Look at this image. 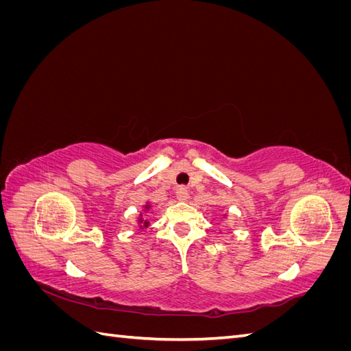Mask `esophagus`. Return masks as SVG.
<instances>
[{
  "label": "esophagus",
  "mask_w": 351,
  "mask_h": 351,
  "mask_svg": "<svg viewBox=\"0 0 351 351\" xmlns=\"http://www.w3.org/2000/svg\"><path fill=\"white\" fill-rule=\"evenodd\" d=\"M187 196H189V193H187V190H186V187H183V186H180L177 190H176V197H177V200H180V202H183V200H186L187 199Z\"/></svg>",
  "instance_id": "obj_1"
}]
</instances>
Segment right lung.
Instances as JSON below:
<instances>
[{
    "instance_id": "1",
    "label": "right lung",
    "mask_w": 351,
    "mask_h": 351,
    "mask_svg": "<svg viewBox=\"0 0 351 351\" xmlns=\"http://www.w3.org/2000/svg\"><path fill=\"white\" fill-rule=\"evenodd\" d=\"M149 208H151V205H149V204H146V205H145V209H149ZM139 224H141V228H143V227L146 228L147 226H149V221H145V219L142 218V215H141V218H139Z\"/></svg>"
}]
</instances>
